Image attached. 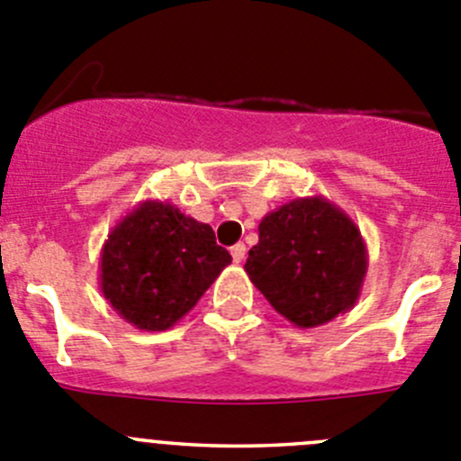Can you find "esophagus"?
Returning a JSON list of instances; mask_svg holds the SVG:
<instances>
[{
  "label": "esophagus",
  "mask_w": 461,
  "mask_h": 461,
  "mask_svg": "<svg viewBox=\"0 0 461 461\" xmlns=\"http://www.w3.org/2000/svg\"><path fill=\"white\" fill-rule=\"evenodd\" d=\"M245 252H248V248L243 243L231 245V259H234V264H240L245 259Z\"/></svg>",
  "instance_id": "1"
}]
</instances>
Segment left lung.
Segmentation results:
<instances>
[{
  "instance_id": "left-lung-1",
  "label": "left lung",
  "mask_w": 461,
  "mask_h": 461,
  "mask_svg": "<svg viewBox=\"0 0 461 461\" xmlns=\"http://www.w3.org/2000/svg\"><path fill=\"white\" fill-rule=\"evenodd\" d=\"M368 270L359 227L328 197H298L259 222L245 273L295 328H318L355 307Z\"/></svg>"
}]
</instances>
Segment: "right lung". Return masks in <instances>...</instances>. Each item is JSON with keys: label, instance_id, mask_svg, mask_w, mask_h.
<instances>
[{"label": "right lung", "instance_id": "add662e5", "mask_svg": "<svg viewBox=\"0 0 461 461\" xmlns=\"http://www.w3.org/2000/svg\"><path fill=\"white\" fill-rule=\"evenodd\" d=\"M231 264L206 222L170 202L143 200L109 231L100 289L133 328L163 332L182 321Z\"/></svg>", "mask_w": 461, "mask_h": 461}]
</instances>
